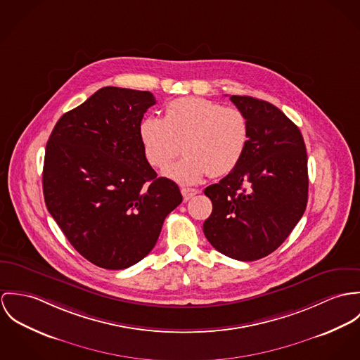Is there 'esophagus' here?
<instances>
[{
    "instance_id": "esophagus-1",
    "label": "esophagus",
    "mask_w": 360,
    "mask_h": 360,
    "mask_svg": "<svg viewBox=\"0 0 360 360\" xmlns=\"http://www.w3.org/2000/svg\"><path fill=\"white\" fill-rule=\"evenodd\" d=\"M181 192H182V196H184L185 201L192 199L193 196H196L199 193V191L193 189V188H184Z\"/></svg>"
}]
</instances>
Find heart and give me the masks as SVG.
I'll return each mask as SVG.
<instances>
[{
	"mask_svg": "<svg viewBox=\"0 0 360 360\" xmlns=\"http://www.w3.org/2000/svg\"><path fill=\"white\" fill-rule=\"evenodd\" d=\"M139 138L155 168L167 167L184 145L185 158L164 174L178 184L193 185L207 175H228L239 165L248 146L250 124L238 108L188 96L169 102L164 119H143Z\"/></svg>",
	"mask_w": 360,
	"mask_h": 360,
	"instance_id": "1",
	"label": "heart"
}]
</instances>
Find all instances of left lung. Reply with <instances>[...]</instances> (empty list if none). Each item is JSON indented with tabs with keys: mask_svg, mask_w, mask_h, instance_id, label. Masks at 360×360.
<instances>
[{
	"mask_svg": "<svg viewBox=\"0 0 360 360\" xmlns=\"http://www.w3.org/2000/svg\"><path fill=\"white\" fill-rule=\"evenodd\" d=\"M231 101L250 124L239 165L204 189L212 212L202 232L226 257L255 261L274 252L295 228L308 201V158L300 128L280 109L252 96Z\"/></svg>",
	"mask_w": 360,
	"mask_h": 360,
	"instance_id": "obj_1",
	"label": "left lung"
}]
</instances>
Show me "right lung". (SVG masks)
Wrapping results in <instances>:
<instances>
[{
	"label": "right lung",
	"mask_w": 360,
	"mask_h": 360,
	"mask_svg": "<svg viewBox=\"0 0 360 360\" xmlns=\"http://www.w3.org/2000/svg\"><path fill=\"white\" fill-rule=\"evenodd\" d=\"M156 103L149 91L103 86L53 127L42 171L46 208L94 265L125 269L143 259L165 217L182 202L178 185L158 178L139 125Z\"/></svg>",
	"instance_id": "obj_1"
}]
</instances>
